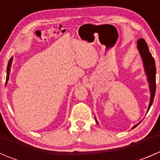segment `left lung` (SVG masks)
<instances>
[{
	"label": "left lung",
	"instance_id": "obj_1",
	"mask_svg": "<svg viewBox=\"0 0 160 160\" xmlns=\"http://www.w3.org/2000/svg\"><path fill=\"white\" fill-rule=\"evenodd\" d=\"M137 44H138V49L139 51L140 55H141L142 59L146 73L148 77V81L149 83V88L150 91H151V98H150V102L149 108H148V111H149L150 107L152 104L155 93H156V64H155V60L152 56V54L150 53L146 41L143 38H140L137 42ZM95 120H96V118H95ZM97 123H98V122H97ZM138 125H135L132 128H135Z\"/></svg>",
	"mask_w": 160,
	"mask_h": 160
}]
</instances>
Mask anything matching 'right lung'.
Segmentation results:
<instances>
[{
  "label": "right lung",
  "mask_w": 160,
  "mask_h": 160,
  "mask_svg": "<svg viewBox=\"0 0 160 160\" xmlns=\"http://www.w3.org/2000/svg\"><path fill=\"white\" fill-rule=\"evenodd\" d=\"M12 59L13 58L11 57L9 60L8 63V67H7V77H6V83H7L8 80L9 79V74H10V71H11V62H12Z\"/></svg>",
  "instance_id": "right-lung-1"
}]
</instances>
